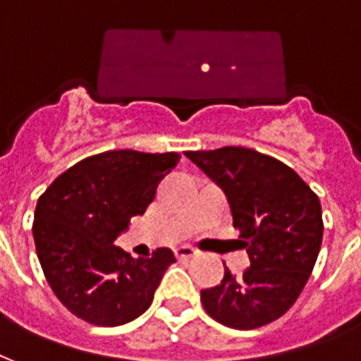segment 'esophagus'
Returning a JSON list of instances; mask_svg holds the SVG:
<instances>
[{"label":"esophagus","mask_w":361,"mask_h":361,"mask_svg":"<svg viewBox=\"0 0 361 361\" xmlns=\"http://www.w3.org/2000/svg\"><path fill=\"white\" fill-rule=\"evenodd\" d=\"M200 253L196 247H192V245H180V247L175 249V255H177L178 259H190V257H196Z\"/></svg>","instance_id":"esophagus-1"}]
</instances>
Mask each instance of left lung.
Returning a JSON list of instances; mask_svg holds the SVG:
<instances>
[{
  "mask_svg": "<svg viewBox=\"0 0 361 361\" xmlns=\"http://www.w3.org/2000/svg\"><path fill=\"white\" fill-rule=\"evenodd\" d=\"M224 192L251 267L202 289L205 312L234 329L267 325L293 306L318 259L322 205L291 167L242 146L186 152Z\"/></svg>",
  "mask_w": 361,
  "mask_h": 361,
  "instance_id": "obj_1",
  "label": "left lung"
}]
</instances>
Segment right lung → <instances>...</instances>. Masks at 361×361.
Returning <instances> with one entry per match:
<instances>
[{
  "label": "right lung",
  "mask_w": 361,
  "mask_h": 361,
  "mask_svg": "<svg viewBox=\"0 0 361 361\" xmlns=\"http://www.w3.org/2000/svg\"><path fill=\"white\" fill-rule=\"evenodd\" d=\"M178 158L175 152H102L62 173L37 200V259L51 289L78 318L114 327L148 310L175 255L161 247L135 259L114 242L131 216L145 215Z\"/></svg>",
  "instance_id": "add662e5"
}]
</instances>
